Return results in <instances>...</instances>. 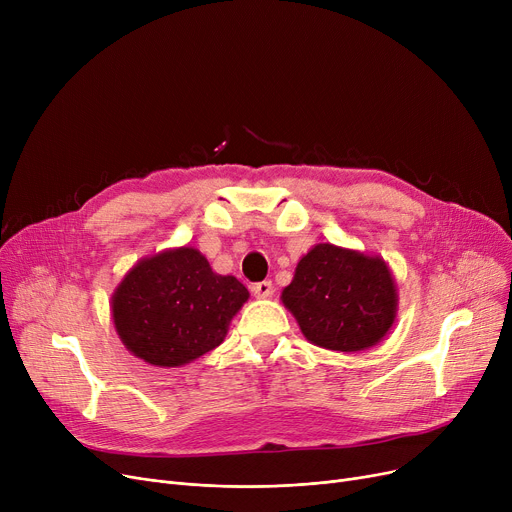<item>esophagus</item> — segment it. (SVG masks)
Listing matches in <instances>:
<instances>
[{
  "label": "esophagus",
  "mask_w": 512,
  "mask_h": 512,
  "mask_svg": "<svg viewBox=\"0 0 512 512\" xmlns=\"http://www.w3.org/2000/svg\"><path fill=\"white\" fill-rule=\"evenodd\" d=\"M251 292L255 294L257 299H267V297H272V294H274V284L270 280L257 282V284L251 286Z\"/></svg>",
  "instance_id": "34e87169"
}]
</instances>
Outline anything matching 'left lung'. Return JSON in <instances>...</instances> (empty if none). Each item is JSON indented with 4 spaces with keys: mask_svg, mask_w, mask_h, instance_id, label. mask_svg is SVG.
<instances>
[{
    "mask_svg": "<svg viewBox=\"0 0 512 512\" xmlns=\"http://www.w3.org/2000/svg\"><path fill=\"white\" fill-rule=\"evenodd\" d=\"M280 299L311 344L340 353L378 344L398 311L388 263L332 242H319L299 259Z\"/></svg>",
    "mask_w": 512,
    "mask_h": 512,
    "instance_id": "left-lung-1",
    "label": "left lung"
}]
</instances>
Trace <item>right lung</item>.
Listing matches in <instances>:
<instances>
[{"instance_id":"obj_1","label":"right lung","mask_w":512,"mask_h":512,"mask_svg":"<svg viewBox=\"0 0 512 512\" xmlns=\"http://www.w3.org/2000/svg\"><path fill=\"white\" fill-rule=\"evenodd\" d=\"M249 301L234 276L211 270L193 247L134 263L112 294L114 328L128 351L155 367H180L220 346Z\"/></svg>"}]
</instances>
